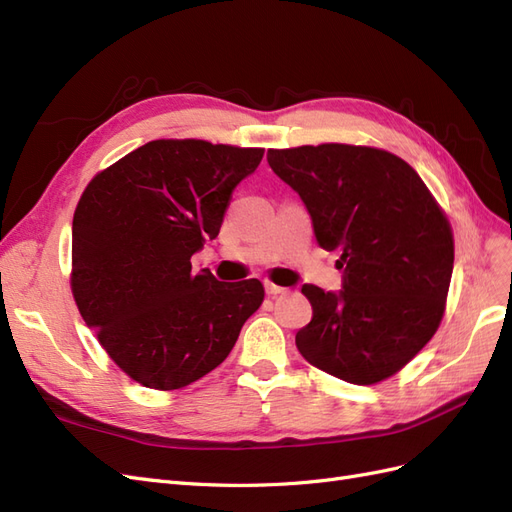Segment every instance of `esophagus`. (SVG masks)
Wrapping results in <instances>:
<instances>
[{
    "label": "esophagus",
    "mask_w": 512,
    "mask_h": 512,
    "mask_svg": "<svg viewBox=\"0 0 512 512\" xmlns=\"http://www.w3.org/2000/svg\"><path fill=\"white\" fill-rule=\"evenodd\" d=\"M265 288H267V294H271V297H277V294H284L286 292V288L277 286L273 282H265Z\"/></svg>",
    "instance_id": "obj_1"
}]
</instances>
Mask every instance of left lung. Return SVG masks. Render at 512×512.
Listing matches in <instances>:
<instances>
[{
  "label": "left lung",
  "mask_w": 512,
  "mask_h": 512,
  "mask_svg": "<svg viewBox=\"0 0 512 512\" xmlns=\"http://www.w3.org/2000/svg\"><path fill=\"white\" fill-rule=\"evenodd\" d=\"M273 173L301 196L324 250H339V292L305 284L314 316L297 333L307 363L352 384L408 365L438 331L455 243L416 170L393 153L342 143L269 149Z\"/></svg>",
  "instance_id": "8db88e82"
}]
</instances>
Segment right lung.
Returning a JSON list of instances; mask_svg holds the SVG:
<instances>
[{
    "mask_svg": "<svg viewBox=\"0 0 512 512\" xmlns=\"http://www.w3.org/2000/svg\"><path fill=\"white\" fill-rule=\"evenodd\" d=\"M265 149L162 138L89 181L72 220V294L98 342L147 389L218 367L265 299L258 280L218 282L190 258L215 239L232 190Z\"/></svg>",
    "mask_w": 512,
    "mask_h": 512,
    "instance_id": "obj_1",
    "label": "right lung"
}]
</instances>
